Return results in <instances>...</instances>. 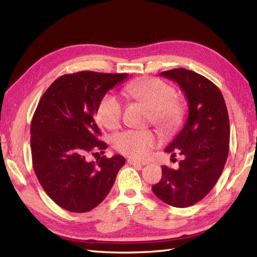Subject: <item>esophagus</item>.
<instances>
[{
  "label": "esophagus",
  "instance_id": "esophagus-1",
  "mask_svg": "<svg viewBox=\"0 0 257 257\" xmlns=\"http://www.w3.org/2000/svg\"><path fill=\"white\" fill-rule=\"evenodd\" d=\"M128 163L129 165H133V166H146V165H148V162H146V161H143V162H140V161H136V160H134V159H128Z\"/></svg>",
  "mask_w": 257,
  "mask_h": 257
}]
</instances>
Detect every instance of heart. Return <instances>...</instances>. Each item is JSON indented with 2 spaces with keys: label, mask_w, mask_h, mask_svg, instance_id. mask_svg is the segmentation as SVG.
Here are the masks:
<instances>
[{
  "label": "heart",
  "mask_w": 257,
  "mask_h": 257,
  "mask_svg": "<svg viewBox=\"0 0 257 257\" xmlns=\"http://www.w3.org/2000/svg\"><path fill=\"white\" fill-rule=\"evenodd\" d=\"M125 94L143 102L152 110V120L161 130L173 133L182 123L184 110L172 86L157 78H147L130 83L124 88ZM122 118V102L120 98L108 92L101 98L97 108V119L109 130L119 128ZM114 149L132 159H146L160 138L151 130H125L114 136Z\"/></svg>",
  "instance_id": "b5f03b06"
}]
</instances>
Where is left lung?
I'll use <instances>...</instances> for the list:
<instances>
[{
  "instance_id": "8db88e82",
  "label": "left lung",
  "mask_w": 257,
  "mask_h": 257,
  "mask_svg": "<svg viewBox=\"0 0 257 257\" xmlns=\"http://www.w3.org/2000/svg\"><path fill=\"white\" fill-rule=\"evenodd\" d=\"M181 87L189 102L188 119L166 148L182 160L177 170L162 166L154 193L165 203L187 207L202 200L214 187L224 169L230 145V120L220 89L205 78L185 68L160 74Z\"/></svg>"
}]
</instances>
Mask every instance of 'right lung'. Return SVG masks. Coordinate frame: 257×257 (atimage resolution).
<instances>
[{"instance_id": "add662e5", "label": "right lung", "mask_w": 257, "mask_h": 257, "mask_svg": "<svg viewBox=\"0 0 257 257\" xmlns=\"http://www.w3.org/2000/svg\"><path fill=\"white\" fill-rule=\"evenodd\" d=\"M128 74L78 72L58 77L38 102L31 123L33 168L47 195L63 209L83 213L101 203L124 165L114 155L87 161L107 144L94 114L106 92Z\"/></svg>"}]
</instances>
